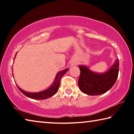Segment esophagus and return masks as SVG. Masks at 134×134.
<instances>
[{
  "label": "esophagus",
  "instance_id": "1",
  "mask_svg": "<svg viewBox=\"0 0 134 134\" xmlns=\"http://www.w3.org/2000/svg\"><path fill=\"white\" fill-rule=\"evenodd\" d=\"M77 64V62L75 60H72L71 62V63H70V65H71V67L74 66V65H76Z\"/></svg>",
  "mask_w": 134,
  "mask_h": 134
}]
</instances>
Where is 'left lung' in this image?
<instances>
[{"instance_id":"left-lung-1","label":"left lung","mask_w":134,"mask_h":134,"mask_svg":"<svg viewBox=\"0 0 134 134\" xmlns=\"http://www.w3.org/2000/svg\"><path fill=\"white\" fill-rule=\"evenodd\" d=\"M119 64V60L117 59L110 69L103 73L95 72L86 65H79L80 74L78 85L80 90L90 96L100 95L107 92L117 80Z\"/></svg>"}]
</instances>
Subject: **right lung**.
<instances>
[{
    "label": "right lung",
    "mask_w": 134,
    "mask_h": 134,
    "mask_svg": "<svg viewBox=\"0 0 134 134\" xmlns=\"http://www.w3.org/2000/svg\"><path fill=\"white\" fill-rule=\"evenodd\" d=\"M15 57H16V55H15ZM15 57L14 58H15ZM68 70H69V69H66L64 70H62V71H61L60 72H58V73L57 74L53 83L52 84V85L50 86V87L48 88L47 89H45L41 92H34V93L28 92L21 89L17 85L16 86L18 89H19L20 91H21L22 93L25 95V96L28 97H29V98L33 99H37V100H44V99H48L54 96V95L58 92L59 87H60V85L61 78H62V76L68 71Z\"/></svg>",
    "instance_id": "add662e5"
}]
</instances>
